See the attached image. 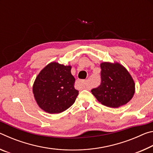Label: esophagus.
<instances>
[{"label":"esophagus","mask_w":153,"mask_h":153,"mask_svg":"<svg viewBox=\"0 0 153 153\" xmlns=\"http://www.w3.org/2000/svg\"><path fill=\"white\" fill-rule=\"evenodd\" d=\"M79 83L82 84V86L84 87V88H87V85H86V80H81V81H79Z\"/></svg>","instance_id":"obj_1"}]
</instances>
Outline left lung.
Here are the masks:
<instances>
[{
	"mask_svg": "<svg viewBox=\"0 0 153 153\" xmlns=\"http://www.w3.org/2000/svg\"><path fill=\"white\" fill-rule=\"evenodd\" d=\"M101 83L91 92L98 102L111 108L128 103L135 92V84L128 70L119 63H100Z\"/></svg>",
	"mask_w": 153,
	"mask_h": 153,
	"instance_id": "1",
	"label": "left lung"
}]
</instances>
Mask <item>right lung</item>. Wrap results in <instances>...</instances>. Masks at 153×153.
I'll use <instances>...</instances> for the list:
<instances>
[{
	"label": "right lung",
	"instance_id": "add662e5",
	"mask_svg": "<svg viewBox=\"0 0 153 153\" xmlns=\"http://www.w3.org/2000/svg\"><path fill=\"white\" fill-rule=\"evenodd\" d=\"M71 65L56 62L48 64L36 77L33 93L40 108L46 113H60L76 101L79 91L75 89Z\"/></svg>",
	"mask_w": 153,
	"mask_h": 153
}]
</instances>
